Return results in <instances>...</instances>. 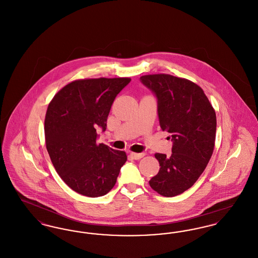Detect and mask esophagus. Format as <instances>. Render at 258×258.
Returning <instances> with one entry per match:
<instances>
[{"mask_svg": "<svg viewBox=\"0 0 258 258\" xmlns=\"http://www.w3.org/2000/svg\"><path fill=\"white\" fill-rule=\"evenodd\" d=\"M145 156L144 153H131V157L135 160H140Z\"/></svg>", "mask_w": 258, "mask_h": 258, "instance_id": "34e87169", "label": "esophagus"}]
</instances>
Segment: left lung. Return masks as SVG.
<instances>
[{
  "label": "left lung",
  "instance_id": "left-lung-1",
  "mask_svg": "<svg viewBox=\"0 0 258 258\" xmlns=\"http://www.w3.org/2000/svg\"><path fill=\"white\" fill-rule=\"evenodd\" d=\"M140 80L157 96L160 127L173 141L170 157L155 154L160 171L149 184L162 197H176L195 184L213 155L216 112L201 87L190 80L164 74Z\"/></svg>",
  "mask_w": 258,
  "mask_h": 258
}]
</instances>
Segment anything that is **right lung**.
<instances>
[{"mask_svg": "<svg viewBox=\"0 0 258 258\" xmlns=\"http://www.w3.org/2000/svg\"><path fill=\"white\" fill-rule=\"evenodd\" d=\"M131 80H74L50 101L44 120L46 149L61 180L79 195L98 197L109 192L126 161L125 152L97 143L96 128L106 130L111 105Z\"/></svg>", "mask_w": 258, "mask_h": 258, "instance_id": "right-lung-1", "label": "right lung"}]
</instances>
